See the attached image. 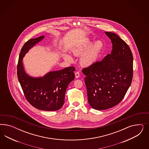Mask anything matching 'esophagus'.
Here are the masks:
<instances>
[{
    "mask_svg": "<svg viewBox=\"0 0 149 149\" xmlns=\"http://www.w3.org/2000/svg\"><path fill=\"white\" fill-rule=\"evenodd\" d=\"M75 77L77 79L80 77V73L79 72H75Z\"/></svg>",
    "mask_w": 149,
    "mask_h": 149,
    "instance_id": "1",
    "label": "esophagus"
}]
</instances>
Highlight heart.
Returning <instances> with one entry per match:
<instances>
[{"label":"heart","instance_id":"1","mask_svg":"<svg viewBox=\"0 0 149 149\" xmlns=\"http://www.w3.org/2000/svg\"><path fill=\"white\" fill-rule=\"evenodd\" d=\"M103 46V43L100 41H97L94 42L87 39L82 45L74 49L72 52L75 56H81L80 62L82 65L89 67L97 62ZM64 58L69 61H72V57L68 54L65 55Z\"/></svg>","mask_w":149,"mask_h":149}]
</instances>
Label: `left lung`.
Here are the masks:
<instances>
[{
	"mask_svg": "<svg viewBox=\"0 0 149 149\" xmlns=\"http://www.w3.org/2000/svg\"><path fill=\"white\" fill-rule=\"evenodd\" d=\"M105 33L111 41L113 50L101 61L84 68L87 97L92 108L102 110L119 104L133 78V54L129 46L117 34Z\"/></svg>",
	"mask_w": 149,
	"mask_h": 149,
	"instance_id": "8db88e82",
	"label": "left lung"
}]
</instances>
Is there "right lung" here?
<instances>
[{
  "instance_id": "add662e5",
  "label": "right lung",
  "mask_w": 149,
  "mask_h": 149,
  "mask_svg": "<svg viewBox=\"0 0 149 149\" xmlns=\"http://www.w3.org/2000/svg\"><path fill=\"white\" fill-rule=\"evenodd\" d=\"M44 38L41 36L31 39L23 46L18 64L17 77L27 101L36 108L44 111H56L64 104L68 85L74 79V67L51 72L43 77H29L25 72L22 59L27 52Z\"/></svg>"
}]
</instances>
